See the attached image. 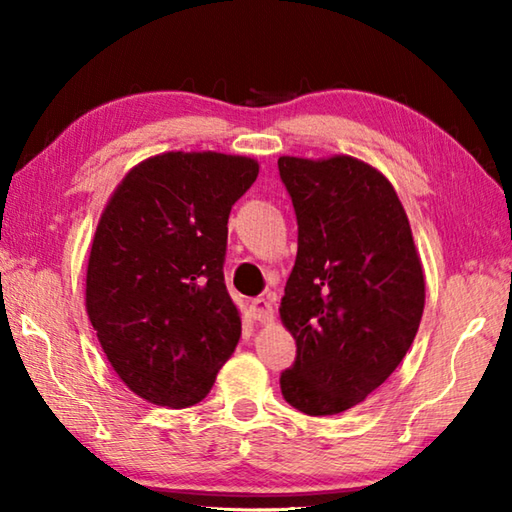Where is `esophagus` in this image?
I'll list each match as a JSON object with an SVG mask.
<instances>
[{
  "label": "esophagus",
  "instance_id": "1",
  "mask_svg": "<svg viewBox=\"0 0 512 512\" xmlns=\"http://www.w3.org/2000/svg\"><path fill=\"white\" fill-rule=\"evenodd\" d=\"M250 314H253V318L259 320V323H271L273 314H275L271 300L255 298L253 302H250Z\"/></svg>",
  "mask_w": 512,
  "mask_h": 512
}]
</instances>
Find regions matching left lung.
I'll return each mask as SVG.
<instances>
[{"label": "left lung", "mask_w": 512, "mask_h": 512, "mask_svg": "<svg viewBox=\"0 0 512 512\" xmlns=\"http://www.w3.org/2000/svg\"><path fill=\"white\" fill-rule=\"evenodd\" d=\"M298 219V255L280 302L296 361L280 388L293 409L361 404L406 357L424 309V273L397 192L352 155L277 160Z\"/></svg>", "instance_id": "left-lung-1"}]
</instances>
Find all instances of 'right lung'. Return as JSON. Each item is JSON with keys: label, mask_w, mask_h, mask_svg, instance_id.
Returning <instances> with one entry per match:
<instances>
[{"label": "right lung", "mask_w": 512, "mask_h": 512, "mask_svg": "<svg viewBox=\"0 0 512 512\" xmlns=\"http://www.w3.org/2000/svg\"><path fill=\"white\" fill-rule=\"evenodd\" d=\"M257 173L246 155L160 153L135 164L101 212L85 309L112 370L146 402L198 404L237 348L223 259L230 210Z\"/></svg>", "instance_id": "obj_1"}]
</instances>
